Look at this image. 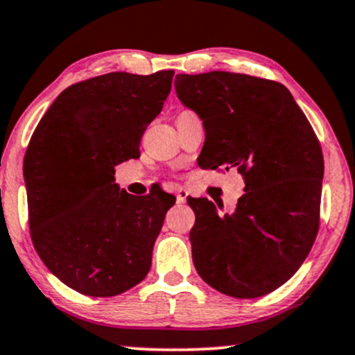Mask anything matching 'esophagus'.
I'll return each instance as SVG.
<instances>
[{"label": "esophagus", "instance_id": "1", "mask_svg": "<svg viewBox=\"0 0 355 355\" xmlns=\"http://www.w3.org/2000/svg\"><path fill=\"white\" fill-rule=\"evenodd\" d=\"M188 196V191L183 190V188H178L177 190V203H185Z\"/></svg>", "mask_w": 355, "mask_h": 355}]
</instances>
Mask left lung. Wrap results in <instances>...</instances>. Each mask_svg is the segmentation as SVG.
I'll use <instances>...</instances> for the list:
<instances>
[{"label": "left lung", "mask_w": 355, "mask_h": 355, "mask_svg": "<svg viewBox=\"0 0 355 355\" xmlns=\"http://www.w3.org/2000/svg\"><path fill=\"white\" fill-rule=\"evenodd\" d=\"M175 92L203 121L205 167L237 168L245 183L232 213L188 200L196 272L230 297H263L293 277L315 244L324 173L316 134L288 89L272 80L183 73Z\"/></svg>", "instance_id": "8db88e82"}]
</instances>
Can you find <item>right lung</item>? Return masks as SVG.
Segmentation results:
<instances>
[{
  "label": "right lung",
  "instance_id": "obj_1",
  "mask_svg": "<svg viewBox=\"0 0 355 355\" xmlns=\"http://www.w3.org/2000/svg\"><path fill=\"white\" fill-rule=\"evenodd\" d=\"M173 70L113 71L75 83L42 116L24 157L29 227L46 267L88 297H114L149 273L175 196L119 190L114 167L141 155Z\"/></svg>",
  "mask_w": 355,
  "mask_h": 355
}]
</instances>
